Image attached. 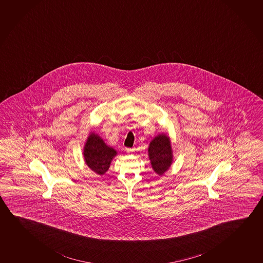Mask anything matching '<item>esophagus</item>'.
<instances>
[{
    "mask_svg": "<svg viewBox=\"0 0 263 263\" xmlns=\"http://www.w3.org/2000/svg\"><path fill=\"white\" fill-rule=\"evenodd\" d=\"M134 151V149H126V153H132Z\"/></svg>",
    "mask_w": 263,
    "mask_h": 263,
    "instance_id": "1",
    "label": "esophagus"
}]
</instances>
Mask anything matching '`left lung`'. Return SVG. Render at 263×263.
I'll return each mask as SVG.
<instances>
[{"label":"left lung","mask_w":263,"mask_h":263,"mask_svg":"<svg viewBox=\"0 0 263 263\" xmlns=\"http://www.w3.org/2000/svg\"><path fill=\"white\" fill-rule=\"evenodd\" d=\"M148 157L153 170L159 176L171 167L174 156L171 139L167 133L158 134L153 138L149 144Z\"/></svg>","instance_id":"8db88e82"}]
</instances>
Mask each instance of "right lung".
I'll return each instance as SVG.
<instances>
[{
    "mask_svg": "<svg viewBox=\"0 0 263 263\" xmlns=\"http://www.w3.org/2000/svg\"><path fill=\"white\" fill-rule=\"evenodd\" d=\"M118 152L107 145L100 136L91 131L83 148L84 161L88 168L97 175H103L110 167V164Z\"/></svg>",
    "mask_w": 263,
    "mask_h": 263,
    "instance_id": "obj_1",
    "label": "right lung"
}]
</instances>
